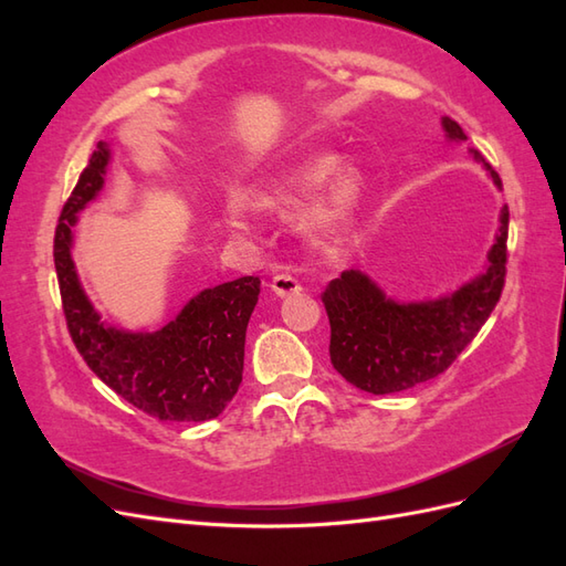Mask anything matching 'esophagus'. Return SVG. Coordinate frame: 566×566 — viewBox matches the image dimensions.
Listing matches in <instances>:
<instances>
[{"mask_svg": "<svg viewBox=\"0 0 566 566\" xmlns=\"http://www.w3.org/2000/svg\"><path fill=\"white\" fill-rule=\"evenodd\" d=\"M269 287H271V293L279 295V297H287V295L300 293V290H302L300 281L293 276V273H276V276L271 279Z\"/></svg>", "mask_w": 566, "mask_h": 566, "instance_id": "obj_1", "label": "esophagus"}]
</instances>
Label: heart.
Segmentation results:
<instances>
[{
    "mask_svg": "<svg viewBox=\"0 0 566 566\" xmlns=\"http://www.w3.org/2000/svg\"><path fill=\"white\" fill-rule=\"evenodd\" d=\"M335 167L337 158L333 153H321V156L304 160L281 179L271 181L264 191L256 196V208L269 214L293 212L302 208L306 200L314 198L325 185L326 188L323 189L318 202L314 205V210L310 214V229L318 238H325V241L342 238L354 224L358 210H361V202L366 196V177L361 169L347 167L337 172L332 180L329 177L335 172ZM328 178L331 182L327 181ZM229 227L233 231H245L243 221L233 214L229 217Z\"/></svg>",
    "mask_w": 566,
    "mask_h": 566,
    "instance_id": "1",
    "label": "heart"
}]
</instances>
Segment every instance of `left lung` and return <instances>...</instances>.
Here are the masks:
<instances>
[{
	"instance_id": "obj_1",
	"label": "left lung",
	"mask_w": 566,
	"mask_h": 566,
	"mask_svg": "<svg viewBox=\"0 0 566 566\" xmlns=\"http://www.w3.org/2000/svg\"><path fill=\"white\" fill-rule=\"evenodd\" d=\"M453 142L468 136L455 119H441ZM474 160L484 163L476 150ZM486 165V163H484ZM493 184L501 177L486 165ZM507 221L489 252V264L455 293L427 302H394L361 271H345L323 290L331 321V364L349 385L368 394H394L437 378L482 331L505 285Z\"/></svg>"
}]
</instances>
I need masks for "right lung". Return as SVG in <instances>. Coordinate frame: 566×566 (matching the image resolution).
Masks as SVG:
<instances>
[{"label": "right lung", "instance_id": "obj_1", "mask_svg": "<svg viewBox=\"0 0 566 566\" xmlns=\"http://www.w3.org/2000/svg\"><path fill=\"white\" fill-rule=\"evenodd\" d=\"M111 150L98 142L63 205L54 264L63 314L77 352L117 397L163 422L217 418L243 380L245 331L260 300V279L243 276L202 290L156 333H127L101 323L73 262L77 212L104 188Z\"/></svg>", "mask_w": 566, "mask_h": 566}]
</instances>
